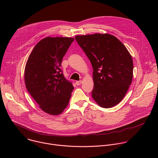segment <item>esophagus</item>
I'll return each mask as SVG.
<instances>
[{"mask_svg": "<svg viewBox=\"0 0 158 158\" xmlns=\"http://www.w3.org/2000/svg\"><path fill=\"white\" fill-rule=\"evenodd\" d=\"M81 83H82V81H76V85H81Z\"/></svg>", "mask_w": 158, "mask_h": 158, "instance_id": "obj_1", "label": "esophagus"}]
</instances>
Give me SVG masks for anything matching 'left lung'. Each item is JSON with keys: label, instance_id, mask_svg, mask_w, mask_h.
<instances>
[{"label": "left lung", "instance_id": "8db88e82", "mask_svg": "<svg viewBox=\"0 0 158 158\" xmlns=\"http://www.w3.org/2000/svg\"><path fill=\"white\" fill-rule=\"evenodd\" d=\"M75 39L93 66V98L104 108L117 105L132 82L130 53L118 38L109 34L76 35Z\"/></svg>", "mask_w": 158, "mask_h": 158}]
</instances>
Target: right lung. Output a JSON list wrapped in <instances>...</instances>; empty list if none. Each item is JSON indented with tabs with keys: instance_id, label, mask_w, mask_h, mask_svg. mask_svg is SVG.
<instances>
[{
	"instance_id": "obj_1",
	"label": "right lung",
	"mask_w": 158,
	"mask_h": 158,
	"mask_svg": "<svg viewBox=\"0 0 158 158\" xmlns=\"http://www.w3.org/2000/svg\"><path fill=\"white\" fill-rule=\"evenodd\" d=\"M71 37H48L40 40L31 53L25 67L26 87L40 108L58 115L69 104L74 87L60 69Z\"/></svg>"
}]
</instances>
